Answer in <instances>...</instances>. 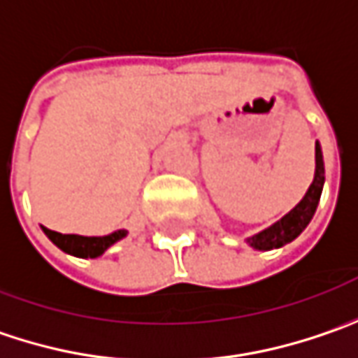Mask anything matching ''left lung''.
I'll return each mask as SVG.
<instances>
[{
    "instance_id": "8db88e82",
    "label": "left lung",
    "mask_w": 358,
    "mask_h": 358,
    "mask_svg": "<svg viewBox=\"0 0 358 358\" xmlns=\"http://www.w3.org/2000/svg\"><path fill=\"white\" fill-rule=\"evenodd\" d=\"M322 186H324V159H322L320 143L316 141V172H314V180L304 194V199L300 200L285 217H282L278 222H273L269 229L249 237L247 243L253 249L269 251V249H278V247H284L285 243L294 241L308 227V222L312 221L316 206L320 202Z\"/></svg>"
}]
</instances>
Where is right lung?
I'll return each mask as SVG.
<instances>
[{
    "instance_id": "obj_1",
    "label": "right lung",
    "mask_w": 358,
    "mask_h": 358,
    "mask_svg": "<svg viewBox=\"0 0 358 358\" xmlns=\"http://www.w3.org/2000/svg\"><path fill=\"white\" fill-rule=\"evenodd\" d=\"M46 237L58 247L62 249L64 253H71L74 257H99L103 255L113 243H117L119 239H123L127 235L125 229L121 231H115L111 235H105V237H83V235H62V233H56V231H50L46 227H42Z\"/></svg>"
}]
</instances>
